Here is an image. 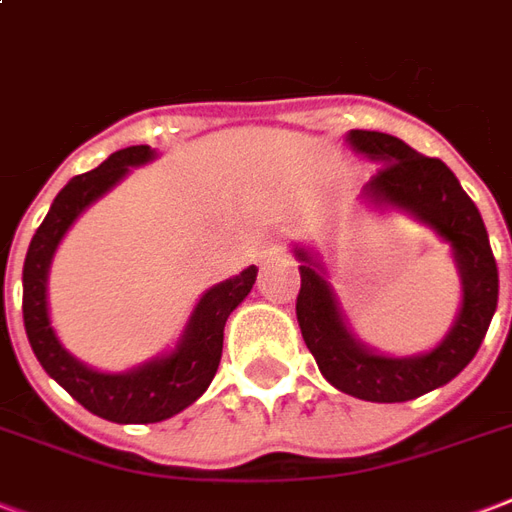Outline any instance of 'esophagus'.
Segmentation results:
<instances>
[{
    "label": "esophagus",
    "mask_w": 512,
    "mask_h": 512,
    "mask_svg": "<svg viewBox=\"0 0 512 512\" xmlns=\"http://www.w3.org/2000/svg\"><path fill=\"white\" fill-rule=\"evenodd\" d=\"M278 251H283V245H280L278 240L270 242V251H267V253H278Z\"/></svg>",
    "instance_id": "1"
}]
</instances>
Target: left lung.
Returning <instances> with one entry per match:
<instances>
[{
  "instance_id": "left-lung-1",
  "label": "left lung",
  "mask_w": 512,
  "mask_h": 512,
  "mask_svg": "<svg viewBox=\"0 0 512 512\" xmlns=\"http://www.w3.org/2000/svg\"><path fill=\"white\" fill-rule=\"evenodd\" d=\"M348 142L380 161V169L364 188L372 202L402 207L451 242L464 291L461 313L434 351L410 359L378 356L353 340L321 267L310 253L297 251L302 261L297 321L318 370L334 388L367 402H407L445 386L478 353L497 310V261L478 207L443 161L413 151L407 142L383 132L353 129Z\"/></svg>"
}]
</instances>
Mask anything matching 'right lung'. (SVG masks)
<instances>
[{"mask_svg":"<svg viewBox=\"0 0 512 512\" xmlns=\"http://www.w3.org/2000/svg\"><path fill=\"white\" fill-rule=\"evenodd\" d=\"M151 159L153 151L148 145H132L124 151H115L91 172L69 180L59 191V197L53 199L40 229L34 232L26 261H23V326H26V337L32 343L34 356L42 364V370L59 386L67 388L80 405L91 410L94 416L115 421V424H156V421L172 418L205 394V388L210 386L221 364L226 318L251 294L253 280H256V267H248L237 278L210 288L205 297L199 299L178 348L164 359L148 361L145 367H137L124 375L88 370L86 364L72 359L61 348L51 318H48V294H45L53 251L72 221L94 199L102 197L107 188H113L124 178L129 167Z\"/></svg>","mask_w":512,"mask_h":512,"instance_id":"obj_1","label":"right lung"}]
</instances>
